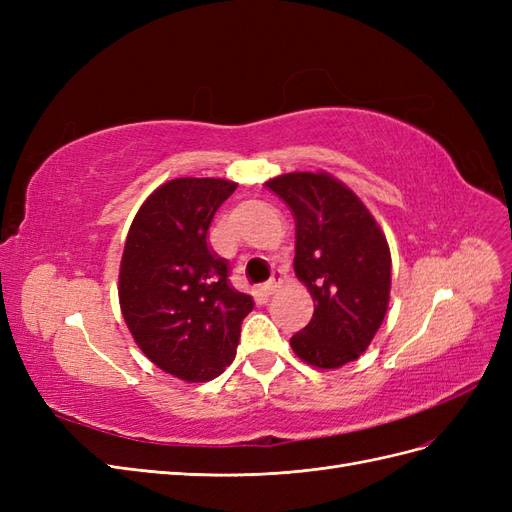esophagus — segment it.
I'll list each match as a JSON object with an SVG mask.
<instances>
[{"label":"esophagus","mask_w":512,"mask_h":512,"mask_svg":"<svg viewBox=\"0 0 512 512\" xmlns=\"http://www.w3.org/2000/svg\"><path fill=\"white\" fill-rule=\"evenodd\" d=\"M282 286H284V273L282 271H275L271 280L265 284V292L267 294H275Z\"/></svg>","instance_id":"1"}]
</instances>
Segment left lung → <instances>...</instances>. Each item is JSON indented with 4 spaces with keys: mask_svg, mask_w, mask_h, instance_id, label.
Masks as SVG:
<instances>
[{
    "mask_svg": "<svg viewBox=\"0 0 512 512\" xmlns=\"http://www.w3.org/2000/svg\"><path fill=\"white\" fill-rule=\"evenodd\" d=\"M267 185L294 215V273L316 303L290 346L309 365L342 367L367 350L389 307V243L359 196L327 173H288Z\"/></svg>",
    "mask_w": 512,
    "mask_h": 512,
    "instance_id": "left-lung-1",
    "label": "left lung"
}]
</instances>
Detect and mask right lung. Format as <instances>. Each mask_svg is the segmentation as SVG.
<instances>
[{
  "mask_svg": "<svg viewBox=\"0 0 512 512\" xmlns=\"http://www.w3.org/2000/svg\"><path fill=\"white\" fill-rule=\"evenodd\" d=\"M226 179H173L138 209L123 247L119 303L134 342L166 374L185 382L218 378L237 354L250 294L228 282V260L207 230L235 192Z\"/></svg>",
  "mask_w": 512,
  "mask_h": 512,
  "instance_id": "1",
  "label": "right lung"
}]
</instances>
